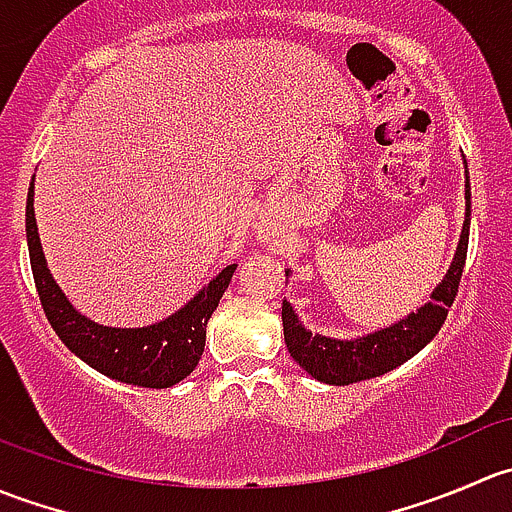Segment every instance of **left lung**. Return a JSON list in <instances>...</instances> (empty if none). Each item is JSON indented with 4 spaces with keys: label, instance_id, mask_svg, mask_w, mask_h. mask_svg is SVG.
Returning <instances> with one entry per match:
<instances>
[{
    "label": "left lung",
    "instance_id": "1",
    "mask_svg": "<svg viewBox=\"0 0 512 512\" xmlns=\"http://www.w3.org/2000/svg\"><path fill=\"white\" fill-rule=\"evenodd\" d=\"M463 168H468L466 158H463ZM468 232H471V178L466 170V220H463L461 240H458L451 267L431 292V302L384 329L354 339H337L309 332L299 322L292 304L282 299V327H285V342L292 359L322 384L349 386L394 371L396 366L416 356L436 337L441 324L446 322L448 307L456 299L458 282L466 265ZM289 272L292 270H285L287 277Z\"/></svg>",
    "mask_w": 512,
    "mask_h": 512
}]
</instances>
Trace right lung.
<instances>
[{"label": "right lung", "mask_w": 512, "mask_h": 512, "mask_svg": "<svg viewBox=\"0 0 512 512\" xmlns=\"http://www.w3.org/2000/svg\"><path fill=\"white\" fill-rule=\"evenodd\" d=\"M27 245L41 307L61 342L91 369L123 384L170 389L198 366L205 349V327L232 280L235 267H225L178 312L148 327H106L84 317L64 289L56 285L41 250L34 218V180L27 195Z\"/></svg>", "instance_id": "obj_1"}]
</instances>
